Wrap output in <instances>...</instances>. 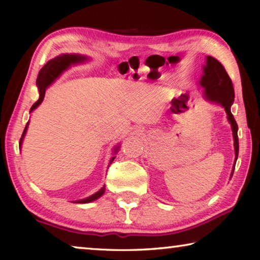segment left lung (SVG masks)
I'll list each match as a JSON object with an SVG mask.
<instances>
[{
  "label": "left lung",
  "mask_w": 260,
  "mask_h": 260,
  "mask_svg": "<svg viewBox=\"0 0 260 260\" xmlns=\"http://www.w3.org/2000/svg\"><path fill=\"white\" fill-rule=\"evenodd\" d=\"M201 87L204 89V95L206 100L211 102L218 103L225 109L227 113L228 121L231 122L233 138H234V149H235V162L239 157V136H237L236 121L231 112V107L234 102V88L233 82L228 76L225 68L221 63L211 56L206 57V64L203 69V76L200 81ZM234 172V171H233Z\"/></svg>",
  "instance_id": "8db88e82"
}]
</instances>
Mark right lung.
<instances>
[{"label":"right lung","mask_w":260,"mask_h":260,"mask_svg":"<svg viewBox=\"0 0 260 260\" xmlns=\"http://www.w3.org/2000/svg\"><path fill=\"white\" fill-rule=\"evenodd\" d=\"M86 59H87V57H83V56L73 55V54H64V55L57 56V57H55V58H52V59L48 61L45 67H43L40 70L38 79H37V86L39 88V91H40V98H39L37 102H35L32 105V108H30L29 112H32L34 109H37L39 105L41 104L43 99H45V94H46L47 88L49 87L51 83L54 82L56 79L58 78L60 74L65 71V70L69 69L72 64H76V63H79V61H83ZM27 125H28V122H27ZM27 125H26L25 129H24V133L20 138V142H19L20 146H21V142H23L24 136L26 134V131H27ZM118 148H119V147H117L116 149H114V152L118 151ZM113 159H114V157L111 158V160H110V164H111V162L113 161ZM104 191H105V186L101 188L98 192L93 193V195L87 197V199H85V200L77 201L76 203H89V202H93L95 200L100 199V197L104 193Z\"/></svg>","instance_id":"1"}]
</instances>
